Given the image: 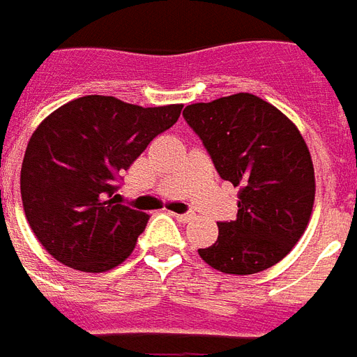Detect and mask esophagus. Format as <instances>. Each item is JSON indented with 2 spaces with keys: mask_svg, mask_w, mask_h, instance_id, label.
<instances>
[{
  "mask_svg": "<svg viewBox=\"0 0 357 357\" xmlns=\"http://www.w3.org/2000/svg\"><path fill=\"white\" fill-rule=\"evenodd\" d=\"M174 217H176L181 223H186V221H190L192 217H194V213H192V211H186V213H174Z\"/></svg>",
  "mask_w": 357,
  "mask_h": 357,
  "instance_id": "34e87169",
  "label": "esophagus"
}]
</instances>
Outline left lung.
Segmentation results:
<instances>
[{
	"label": "left lung",
	"mask_w": 357,
	"mask_h": 357,
	"mask_svg": "<svg viewBox=\"0 0 357 357\" xmlns=\"http://www.w3.org/2000/svg\"><path fill=\"white\" fill-rule=\"evenodd\" d=\"M223 181L240 186L238 215L219 221L213 246L199 257L217 271H265L304 234L315 174L310 150L294 123L254 93H234L183 111Z\"/></svg>",
	"instance_id": "1"
}]
</instances>
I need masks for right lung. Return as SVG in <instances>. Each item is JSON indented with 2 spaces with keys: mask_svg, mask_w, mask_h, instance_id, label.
I'll list each match as a JSON object with an SVG mask.
<instances>
[{
  "mask_svg": "<svg viewBox=\"0 0 357 357\" xmlns=\"http://www.w3.org/2000/svg\"><path fill=\"white\" fill-rule=\"evenodd\" d=\"M181 109L84 96L38 126L22 159V206L32 232L57 261L102 273L130 255L150 215L119 204L121 174L178 121Z\"/></svg>",
  "mask_w": 357,
  "mask_h": 357,
  "instance_id": "right-lung-1",
  "label": "right lung"
}]
</instances>
